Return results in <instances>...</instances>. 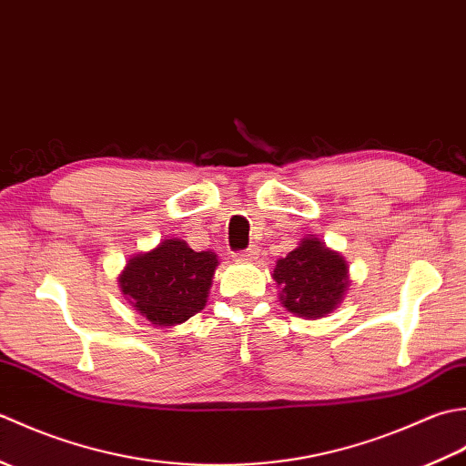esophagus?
Masks as SVG:
<instances>
[{
    "mask_svg": "<svg viewBox=\"0 0 466 466\" xmlns=\"http://www.w3.org/2000/svg\"><path fill=\"white\" fill-rule=\"evenodd\" d=\"M234 258L236 260H254V258H258V248H256V246H250L248 250H244V252H238V254H234Z\"/></svg>",
    "mask_w": 466,
    "mask_h": 466,
    "instance_id": "esophagus-1",
    "label": "esophagus"
}]
</instances>
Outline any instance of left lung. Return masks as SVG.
I'll return each instance as SVG.
<instances>
[{"instance_id":"1","label":"left lung","mask_w":466,"mask_h":466,"mask_svg":"<svg viewBox=\"0 0 466 466\" xmlns=\"http://www.w3.org/2000/svg\"><path fill=\"white\" fill-rule=\"evenodd\" d=\"M272 279L280 286L286 310L302 319H322L344 299L349 286V264L339 252L309 236L299 248L276 262Z\"/></svg>"}]
</instances>
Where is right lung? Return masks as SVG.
<instances>
[{
  "label": "right lung",
  "mask_w": 466,
  "mask_h": 466,
  "mask_svg": "<svg viewBox=\"0 0 466 466\" xmlns=\"http://www.w3.org/2000/svg\"><path fill=\"white\" fill-rule=\"evenodd\" d=\"M216 266L214 252H194L172 238L127 260L117 282L126 300L152 324L176 326L204 309Z\"/></svg>",
  "instance_id": "right-lung-1"
}]
</instances>
